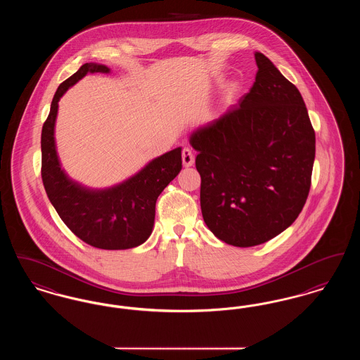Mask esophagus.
<instances>
[{
  "instance_id": "obj_1",
  "label": "esophagus",
  "mask_w": 360,
  "mask_h": 360,
  "mask_svg": "<svg viewBox=\"0 0 360 360\" xmlns=\"http://www.w3.org/2000/svg\"><path fill=\"white\" fill-rule=\"evenodd\" d=\"M182 162H184L185 167H190V166L194 165V154L188 147H185L182 150Z\"/></svg>"
}]
</instances>
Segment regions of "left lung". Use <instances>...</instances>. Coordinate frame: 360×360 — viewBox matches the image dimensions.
<instances>
[{
	"label": "left lung",
	"mask_w": 360,
	"mask_h": 360,
	"mask_svg": "<svg viewBox=\"0 0 360 360\" xmlns=\"http://www.w3.org/2000/svg\"><path fill=\"white\" fill-rule=\"evenodd\" d=\"M239 106L197 129L201 210L216 238L252 247L283 232L307 202L316 135L298 89L263 53Z\"/></svg>",
	"instance_id": "1"
}]
</instances>
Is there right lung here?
<instances>
[{"label": "right lung", "mask_w": 360, "mask_h": 360, "mask_svg": "<svg viewBox=\"0 0 360 360\" xmlns=\"http://www.w3.org/2000/svg\"><path fill=\"white\" fill-rule=\"evenodd\" d=\"M87 72H109L103 65L85 63L62 82L41 129V179L55 210L70 231L86 244L101 250H127L143 244L153 232L155 205L182 169L181 148L150 162L143 170L115 188L87 190L70 181L60 169L53 127L58 101Z\"/></svg>", "instance_id": "obj_1"}]
</instances>
